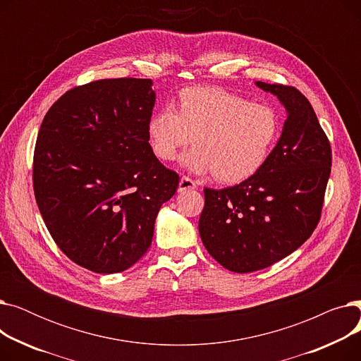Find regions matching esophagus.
<instances>
[{
    "label": "esophagus",
    "instance_id": "34e87169",
    "mask_svg": "<svg viewBox=\"0 0 361 361\" xmlns=\"http://www.w3.org/2000/svg\"><path fill=\"white\" fill-rule=\"evenodd\" d=\"M192 188H196V181L192 180L190 177L183 176L180 183H178V192H185V190H192Z\"/></svg>",
    "mask_w": 361,
    "mask_h": 361
}]
</instances>
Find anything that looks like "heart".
<instances>
[{
	"label": "heart",
	"instance_id": "1",
	"mask_svg": "<svg viewBox=\"0 0 361 361\" xmlns=\"http://www.w3.org/2000/svg\"><path fill=\"white\" fill-rule=\"evenodd\" d=\"M281 130L282 118L275 106L215 86L183 89L178 109L165 105L146 124L149 145L159 159L174 161L195 137L196 146L183 162L195 173H214L225 184L241 183L260 171Z\"/></svg>",
	"mask_w": 361,
	"mask_h": 361
}]
</instances>
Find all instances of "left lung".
I'll list each match as a JSON object with an SVG mask.
<instances>
[{
    "mask_svg": "<svg viewBox=\"0 0 361 361\" xmlns=\"http://www.w3.org/2000/svg\"><path fill=\"white\" fill-rule=\"evenodd\" d=\"M286 106L288 117L269 159L243 183L204 188L199 233L225 269L255 272L287 257L319 224L332 150L309 99L288 85L256 82Z\"/></svg>",
    "mask_w": 361,
    "mask_h": 361,
    "instance_id": "left-lung-1",
    "label": "left lung"
}]
</instances>
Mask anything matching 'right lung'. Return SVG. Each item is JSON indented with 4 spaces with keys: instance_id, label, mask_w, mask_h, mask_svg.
<instances>
[{
    "instance_id": "add662e5",
    "label": "right lung",
    "mask_w": 361,
    "mask_h": 361,
    "mask_svg": "<svg viewBox=\"0 0 361 361\" xmlns=\"http://www.w3.org/2000/svg\"><path fill=\"white\" fill-rule=\"evenodd\" d=\"M150 79H102L48 109L33 154V192L60 250L79 267L116 274L150 247L162 203L180 177L152 150Z\"/></svg>"
}]
</instances>
